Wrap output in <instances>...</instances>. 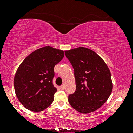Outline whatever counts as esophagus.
I'll use <instances>...</instances> for the list:
<instances>
[{"label":"esophagus","instance_id":"34e87169","mask_svg":"<svg viewBox=\"0 0 133 133\" xmlns=\"http://www.w3.org/2000/svg\"><path fill=\"white\" fill-rule=\"evenodd\" d=\"M60 89H61V90H64V86H61L60 87Z\"/></svg>","mask_w":133,"mask_h":133}]
</instances>
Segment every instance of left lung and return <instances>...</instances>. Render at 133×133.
Instances as JSON below:
<instances>
[{
	"label": "left lung",
	"instance_id": "obj_1",
	"mask_svg": "<svg viewBox=\"0 0 133 133\" xmlns=\"http://www.w3.org/2000/svg\"><path fill=\"white\" fill-rule=\"evenodd\" d=\"M74 69L76 90L69 96L71 106L79 112L88 114L100 108L112 92L110 70L94 51L79 47L65 51Z\"/></svg>",
	"mask_w": 133,
	"mask_h": 133
}]
</instances>
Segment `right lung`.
Instances as JSON below:
<instances>
[{"mask_svg":"<svg viewBox=\"0 0 133 133\" xmlns=\"http://www.w3.org/2000/svg\"><path fill=\"white\" fill-rule=\"evenodd\" d=\"M64 56L62 50L45 46L30 53L19 65L14 79V90L27 109L41 112L52 103L57 91L52 84L54 68Z\"/></svg>","mask_w":133,"mask_h":133,"instance_id":"add662e5","label":"right lung"}]
</instances>
